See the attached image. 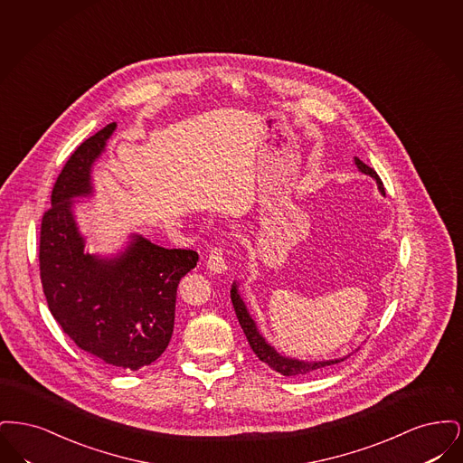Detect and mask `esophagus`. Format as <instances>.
Instances as JSON below:
<instances>
[{
  "label": "esophagus",
  "instance_id": "1",
  "mask_svg": "<svg viewBox=\"0 0 463 463\" xmlns=\"http://www.w3.org/2000/svg\"><path fill=\"white\" fill-rule=\"evenodd\" d=\"M206 265L212 272L215 274H222L225 269H227V260H225V255H223V248L222 246H213L208 253V260Z\"/></svg>",
  "mask_w": 463,
  "mask_h": 463
}]
</instances>
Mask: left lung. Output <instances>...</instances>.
I'll return each instance as SVG.
<instances>
[{
  "label": "left lung",
  "mask_w": 463,
  "mask_h": 463,
  "mask_svg": "<svg viewBox=\"0 0 463 463\" xmlns=\"http://www.w3.org/2000/svg\"><path fill=\"white\" fill-rule=\"evenodd\" d=\"M354 161H355L357 168H359L363 174L373 176L374 180H376V184H378L380 193L385 194L383 184H382L380 176L376 175V172H374L373 168H370L368 165H364L359 157H354ZM231 300H232V306H234V310H236L238 321H240V325H241L242 331H244V335H246V340H248L251 351L257 354V357H259L262 363H267V364H269L272 370H276L278 373L285 374V376H307V374L316 373V372H319V370H323V368H326V366H333V364H336V363H342V361L345 359V357H342V359H333V361H317V363L312 361V363H308V361H298V359H291V357L281 355L278 351H274V347H270V345L265 342L264 336L257 330L255 321L250 317L248 310H246L244 304H242L241 297H240V293H238L236 285H232V289H231Z\"/></svg>",
  "instance_id": "obj_1"
}]
</instances>
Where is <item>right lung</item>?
I'll use <instances>...</instances> for the list:
<instances>
[{
  "label": "right lung",
  "mask_w": 463,
  "mask_h": 463,
  "mask_svg": "<svg viewBox=\"0 0 463 463\" xmlns=\"http://www.w3.org/2000/svg\"><path fill=\"white\" fill-rule=\"evenodd\" d=\"M116 123L69 156L40 231V276L46 304L67 336L95 359L137 372L170 344L176 287L198 264L194 250L163 248L142 236L116 259L85 253L72 198L91 193L90 170Z\"/></svg>",
  "instance_id": "1"
}]
</instances>
